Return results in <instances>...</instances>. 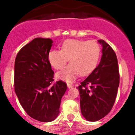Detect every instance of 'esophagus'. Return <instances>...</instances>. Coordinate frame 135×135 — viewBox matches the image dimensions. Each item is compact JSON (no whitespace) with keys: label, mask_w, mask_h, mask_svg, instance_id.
Listing matches in <instances>:
<instances>
[{"label":"esophagus","mask_w":135,"mask_h":135,"mask_svg":"<svg viewBox=\"0 0 135 135\" xmlns=\"http://www.w3.org/2000/svg\"><path fill=\"white\" fill-rule=\"evenodd\" d=\"M67 86H68V88H72V87H74V85H73V84H69V83H68Z\"/></svg>","instance_id":"34e87169"}]
</instances>
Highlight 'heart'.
<instances>
[{
  "label": "heart",
  "instance_id": "obj_1",
  "mask_svg": "<svg viewBox=\"0 0 135 135\" xmlns=\"http://www.w3.org/2000/svg\"><path fill=\"white\" fill-rule=\"evenodd\" d=\"M101 54V48L97 42L90 40H67L61 49L49 51L48 59L55 69H61L69 59L70 64L56 74V78L71 82L79 74L86 76L95 69Z\"/></svg>",
  "mask_w": 135,
  "mask_h": 135
}]
</instances>
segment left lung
I'll return each mask as SVG.
<instances>
[{
	"instance_id": "obj_1",
	"label": "left lung",
	"mask_w": 135,
	"mask_h": 135,
	"mask_svg": "<svg viewBox=\"0 0 135 135\" xmlns=\"http://www.w3.org/2000/svg\"><path fill=\"white\" fill-rule=\"evenodd\" d=\"M101 60L97 67L77 88L80 93V106L86 120L95 122L106 116L113 107L120 84L118 62L115 52L104 40Z\"/></svg>"
}]
</instances>
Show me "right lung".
<instances>
[{
	"label": "right lung",
	"instance_id": "add662e5",
	"mask_svg": "<svg viewBox=\"0 0 135 135\" xmlns=\"http://www.w3.org/2000/svg\"><path fill=\"white\" fill-rule=\"evenodd\" d=\"M52 40L35 38L25 45L15 61L14 86L20 105L31 118L40 122L55 120L67 85L54 84V72L48 59Z\"/></svg>",
	"mask_w": 135,
	"mask_h": 135
}]
</instances>
